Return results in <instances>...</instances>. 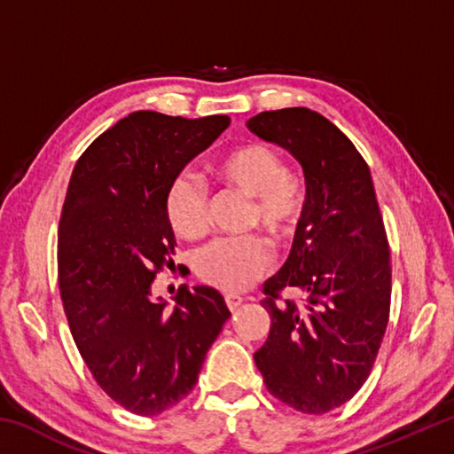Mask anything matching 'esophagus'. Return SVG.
<instances>
[{
	"label": "esophagus",
	"mask_w": 454,
	"mask_h": 454,
	"mask_svg": "<svg viewBox=\"0 0 454 454\" xmlns=\"http://www.w3.org/2000/svg\"><path fill=\"white\" fill-rule=\"evenodd\" d=\"M242 302H244L242 296H238V294H226V304H228L230 310H236L238 306H240Z\"/></svg>",
	"instance_id": "obj_1"
}]
</instances>
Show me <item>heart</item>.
<instances>
[{"mask_svg":"<svg viewBox=\"0 0 454 454\" xmlns=\"http://www.w3.org/2000/svg\"><path fill=\"white\" fill-rule=\"evenodd\" d=\"M214 174L226 186L254 200L252 224L276 242H286L304 218L306 190L296 174L284 170L278 153L264 144H244L228 150L214 164ZM166 216L172 230L196 240L208 228L204 188L188 174L174 178L166 192ZM270 264V250L260 238H222L196 254L202 280L226 292L250 286Z\"/></svg>","mask_w":454,"mask_h":454,"instance_id":"obj_1","label":"heart"}]
</instances>
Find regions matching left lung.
<instances>
[{"mask_svg": "<svg viewBox=\"0 0 454 454\" xmlns=\"http://www.w3.org/2000/svg\"><path fill=\"white\" fill-rule=\"evenodd\" d=\"M246 126L286 150L306 180L290 256L264 282L270 333L254 360L278 401L322 414L358 393L388 322L390 254L371 170L355 144L309 107L262 112ZM282 287L301 291L303 302L276 305Z\"/></svg>", "mask_w": 454, "mask_h": 454, "instance_id": "8db88e82", "label": "left lung"}]
</instances>
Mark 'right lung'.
Listing matches in <instances>:
<instances>
[{"instance_id":"add662e5","label":"right lung","mask_w":454,"mask_h":454,"mask_svg":"<svg viewBox=\"0 0 454 454\" xmlns=\"http://www.w3.org/2000/svg\"><path fill=\"white\" fill-rule=\"evenodd\" d=\"M230 126L134 112L96 137L75 164L58 230L59 294L83 363L129 412L153 417L198 380L230 310L216 288L186 284L170 310L152 296L172 268L166 192Z\"/></svg>"}]
</instances>
